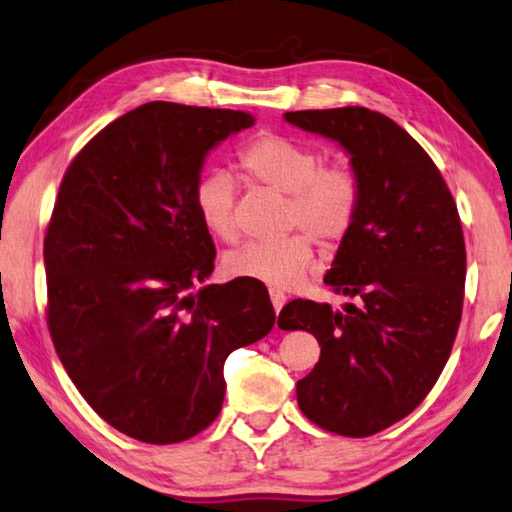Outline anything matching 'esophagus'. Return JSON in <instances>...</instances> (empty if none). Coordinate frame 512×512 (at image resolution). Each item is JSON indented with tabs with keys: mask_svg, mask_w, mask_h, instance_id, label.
Returning a JSON list of instances; mask_svg holds the SVG:
<instances>
[{
	"mask_svg": "<svg viewBox=\"0 0 512 512\" xmlns=\"http://www.w3.org/2000/svg\"><path fill=\"white\" fill-rule=\"evenodd\" d=\"M268 295H271V302H273L275 313H280L282 306L286 304V295L280 291V288H271V291H268Z\"/></svg>",
	"mask_w": 512,
	"mask_h": 512,
	"instance_id": "obj_1",
	"label": "esophagus"
}]
</instances>
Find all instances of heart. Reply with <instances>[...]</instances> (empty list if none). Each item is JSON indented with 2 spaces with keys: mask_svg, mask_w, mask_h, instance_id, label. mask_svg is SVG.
I'll return each mask as SVG.
<instances>
[{
  "mask_svg": "<svg viewBox=\"0 0 512 512\" xmlns=\"http://www.w3.org/2000/svg\"><path fill=\"white\" fill-rule=\"evenodd\" d=\"M239 165L250 181L286 194L282 226L298 230L277 241H250L232 250L224 259L226 273L277 288L297 286L313 264L311 237L336 246L356 224L360 176L347 161L320 163L315 147L275 132L259 134L241 147ZM192 201L212 237L228 244L237 239L235 183L228 172L203 174L194 185Z\"/></svg>",
  "mask_w": 512,
  "mask_h": 512,
  "instance_id": "heart-1",
  "label": "heart"
}]
</instances>
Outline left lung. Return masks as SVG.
<instances>
[{
    "label": "left lung",
    "mask_w": 512,
    "mask_h": 512,
    "mask_svg": "<svg viewBox=\"0 0 512 512\" xmlns=\"http://www.w3.org/2000/svg\"><path fill=\"white\" fill-rule=\"evenodd\" d=\"M288 123L338 141L360 176L358 219L324 284L342 311L288 302L280 329L309 331L320 360L297 380V405L322 430L371 436L414 412L457 338L466 241L439 167L392 118L365 107L286 111Z\"/></svg>",
    "instance_id": "1"
}]
</instances>
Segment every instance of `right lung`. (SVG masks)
Here are the masks:
<instances>
[{"label":"right lung","mask_w":512,"mask_h":512,"mask_svg":"<svg viewBox=\"0 0 512 512\" xmlns=\"http://www.w3.org/2000/svg\"><path fill=\"white\" fill-rule=\"evenodd\" d=\"M246 111L147 102L82 147L44 237L46 324L73 385L132 439L179 443L215 421L224 362L275 324L266 286L208 284L217 250L194 210L206 154Z\"/></svg>","instance_id":"1"}]
</instances>
